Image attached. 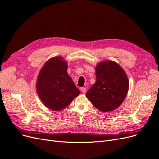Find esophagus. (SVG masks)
<instances>
[{
	"label": "esophagus",
	"mask_w": 159,
	"mask_h": 159,
	"mask_svg": "<svg viewBox=\"0 0 159 159\" xmlns=\"http://www.w3.org/2000/svg\"><path fill=\"white\" fill-rule=\"evenodd\" d=\"M80 89H81V92L84 93H85L86 92V88H84V87L81 88H80Z\"/></svg>",
	"instance_id": "34e87169"
}]
</instances>
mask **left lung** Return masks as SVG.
Masks as SVG:
<instances>
[{
    "label": "left lung",
    "mask_w": 159,
    "mask_h": 159,
    "mask_svg": "<svg viewBox=\"0 0 159 159\" xmlns=\"http://www.w3.org/2000/svg\"><path fill=\"white\" fill-rule=\"evenodd\" d=\"M96 81L86 96L102 112L116 109L126 98L129 83L127 74L116 62L107 60L95 67Z\"/></svg>",
    "instance_id": "1"
}]
</instances>
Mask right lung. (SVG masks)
I'll list each match as a JSON object with an SVG mask.
<instances>
[{"mask_svg":"<svg viewBox=\"0 0 159 159\" xmlns=\"http://www.w3.org/2000/svg\"><path fill=\"white\" fill-rule=\"evenodd\" d=\"M67 70L66 61L56 56L48 60L38 74L37 93L42 103L51 110L65 109L80 93Z\"/></svg>","mask_w":159,"mask_h":159,"instance_id":"right-lung-1","label":"right lung"}]
</instances>
